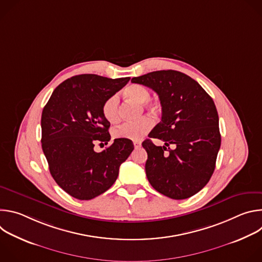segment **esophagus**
<instances>
[{
    "label": "esophagus",
    "instance_id": "obj_1",
    "mask_svg": "<svg viewBox=\"0 0 262 262\" xmlns=\"http://www.w3.org/2000/svg\"><path fill=\"white\" fill-rule=\"evenodd\" d=\"M141 145H142L141 141H134V146H135V148H136V149L140 148V147H141Z\"/></svg>",
    "mask_w": 262,
    "mask_h": 262
}]
</instances>
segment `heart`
<instances>
[{
	"label": "heart",
	"mask_w": 262,
	"mask_h": 262,
	"mask_svg": "<svg viewBox=\"0 0 262 262\" xmlns=\"http://www.w3.org/2000/svg\"><path fill=\"white\" fill-rule=\"evenodd\" d=\"M123 94L129 100H133L144 107H147L154 112L159 110L157 102L150 101V91L146 87L139 84H132L127 86ZM102 115L110 123H116L119 120V99L116 95H112L105 99L102 104ZM154 126V120L150 117H142L134 123H125L115 128L113 135L117 139L125 140H140L143 138Z\"/></svg>",
	"instance_id": "1"
}]
</instances>
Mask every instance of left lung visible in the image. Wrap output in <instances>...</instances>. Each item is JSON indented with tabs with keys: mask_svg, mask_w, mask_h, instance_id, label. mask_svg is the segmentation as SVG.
I'll list each match as a JSON object with an SVG mask.
<instances>
[{
	"mask_svg": "<svg viewBox=\"0 0 262 262\" xmlns=\"http://www.w3.org/2000/svg\"><path fill=\"white\" fill-rule=\"evenodd\" d=\"M132 82L157 92L162 105V120L148 137L162 140L165 146H156L150 139L142 143L148 155V181L171 199L192 197L209 181L221 146L212 98L195 80L176 70L152 71Z\"/></svg>",
	"mask_w": 262,
	"mask_h": 262,
	"instance_id": "8db88e82",
	"label": "left lung"
}]
</instances>
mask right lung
<instances>
[{
    "label": "right lung",
    "mask_w": 262,
    "mask_h": 262,
    "mask_svg": "<svg viewBox=\"0 0 262 262\" xmlns=\"http://www.w3.org/2000/svg\"><path fill=\"white\" fill-rule=\"evenodd\" d=\"M128 81L80 74L61 83L43 107L42 150L53 178L73 198L90 200L108 190L134 150L130 140L115 139L101 152L94 151L96 142L111 139L102 104Z\"/></svg>",
    "instance_id": "obj_1"
}]
</instances>
